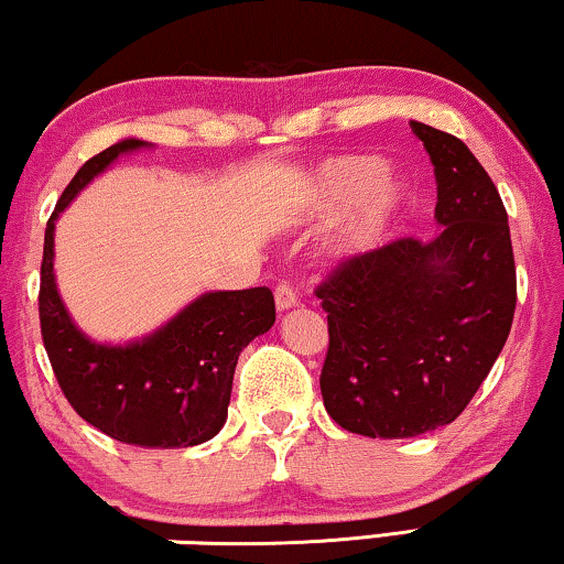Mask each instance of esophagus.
<instances>
[{"instance_id": "obj_1", "label": "esophagus", "mask_w": 564, "mask_h": 564, "mask_svg": "<svg viewBox=\"0 0 564 564\" xmlns=\"http://www.w3.org/2000/svg\"><path fill=\"white\" fill-rule=\"evenodd\" d=\"M296 306H299L296 293H293L289 285H279V289H275V308H279V311H291V308H296Z\"/></svg>"}]
</instances>
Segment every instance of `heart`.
<instances>
[{"label":"heart","instance_id":"heart-1","mask_svg":"<svg viewBox=\"0 0 564 564\" xmlns=\"http://www.w3.org/2000/svg\"><path fill=\"white\" fill-rule=\"evenodd\" d=\"M413 205V192L377 156L347 154L324 162L306 184V217L347 213L336 232V260H357L384 248Z\"/></svg>","mask_w":564,"mask_h":564}]
</instances>
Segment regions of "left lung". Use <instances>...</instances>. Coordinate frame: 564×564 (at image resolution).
I'll return each instance as SVG.
<instances>
[{
  "instance_id": "8db88e82",
  "label": "left lung",
  "mask_w": 564,
  "mask_h": 564,
  "mask_svg": "<svg viewBox=\"0 0 564 564\" xmlns=\"http://www.w3.org/2000/svg\"><path fill=\"white\" fill-rule=\"evenodd\" d=\"M433 162L438 232L344 263L318 285L329 316L324 408L344 431L415 438L464 413L514 322L509 217L464 141L410 121Z\"/></svg>"
}]
</instances>
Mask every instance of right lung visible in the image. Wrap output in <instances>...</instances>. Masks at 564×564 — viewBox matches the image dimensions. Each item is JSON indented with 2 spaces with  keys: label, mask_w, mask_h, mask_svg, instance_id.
<instances>
[{
  "label": "right lung",
  "mask_w": 564,
  "mask_h": 564,
  "mask_svg": "<svg viewBox=\"0 0 564 564\" xmlns=\"http://www.w3.org/2000/svg\"><path fill=\"white\" fill-rule=\"evenodd\" d=\"M154 149L129 137L80 166L45 228L40 326L65 398L83 420L141 448H187L228 420L240 351L275 322L271 289L205 291L139 339L98 341L75 324L55 279V225L65 207L121 156Z\"/></svg>",
  "instance_id": "add662e5"
}]
</instances>
